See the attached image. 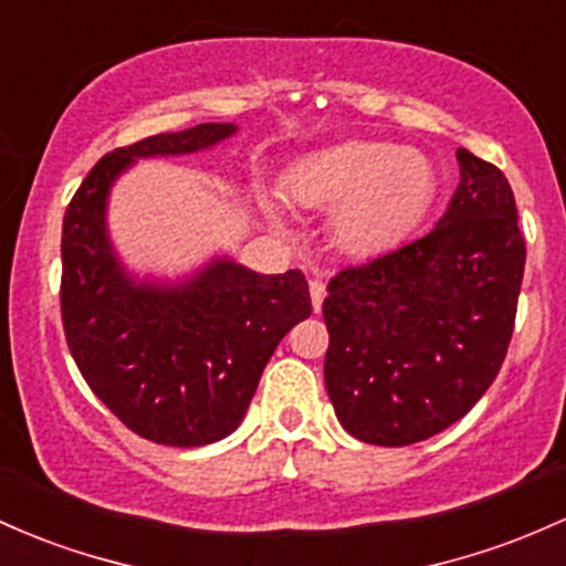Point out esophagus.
Returning a JSON list of instances; mask_svg holds the SVG:
<instances>
[{"mask_svg": "<svg viewBox=\"0 0 566 566\" xmlns=\"http://www.w3.org/2000/svg\"><path fill=\"white\" fill-rule=\"evenodd\" d=\"M308 293H312V306H314V312H322V301H325V295H327L325 282H319V279H314V282L308 284Z\"/></svg>", "mask_w": 566, "mask_h": 566, "instance_id": "34e87169", "label": "esophagus"}]
</instances>
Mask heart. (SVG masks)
Here are the masks:
<instances>
[{
    "instance_id": "1",
    "label": "heart",
    "mask_w": 566,
    "mask_h": 566,
    "mask_svg": "<svg viewBox=\"0 0 566 566\" xmlns=\"http://www.w3.org/2000/svg\"><path fill=\"white\" fill-rule=\"evenodd\" d=\"M282 185L297 207L331 209L335 250L376 258L424 220L438 196V171L413 147L354 139L297 158ZM269 214L279 217L273 207Z\"/></svg>"
}]
</instances>
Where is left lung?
<instances>
[{
    "mask_svg": "<svg viewBox=\"0 0 566 566\" xmlns=\"http://www.w3.org/2000/svg\"><path fill=\"white\" fill-rule=\"evenodd\" d=\"M457 160V192L430 233L327 284L325 387L363 443L443 432L492 387L511 344L526 263L513 190L473 153Z\"/></svg>",
    "mask_w": 566,
    "mask_h": 566,
    "instance_id": "1",
    "label": "left lung"
}]
</instances>
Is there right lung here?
<instances>
[{
    "mask_svg": "<svg viewBox=\"0 0 566 566\" xmlns=\"http://www.w3.org/2000/svg\"><path fill=\"white\" fill-rule=\"evenodd\" d=\"M235 123H201L104 155L74 192L61 233V319L93 395L160 446H209L244 419L273 349L312 314L301 271L258 273L214 254L182 279L128 271L107 207L136 160L212 150Z\"/></svg>",
    "mask_w": 566,
    "mask_h": 566,
    "instance_id": "obj_1",
    "label": "right lung"
}]
</instances>
